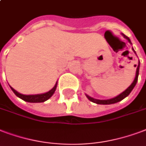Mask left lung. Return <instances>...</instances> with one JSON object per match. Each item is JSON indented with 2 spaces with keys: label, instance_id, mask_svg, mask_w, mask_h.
Wrapping results in <instances>:
<instances>
[{
  "label": "left lung",
  "instance_id": "left-lung-1",
  "mask_svg": "<svg viewBox=\"0 0 146 146\" xmlns=\"http://www.w3.org/2000/svg\"><path fill=\"white\" fill-rule=\"evenodd\" d=\"M124 37L125 39H127L129 42L131 43V41H130L129 38L127 36H125V34H122ZM133 50V48H132ZM135 52V50H134ZM139 66H140V63L139 62V64H138V66H137V69H136V74H135V78L134 81H133V83L131 84V85L129 86V87L125 90L123 93H122L120 95L117 96L115 98H113V99H110V100H96V99H93V98L90 97V96H89L88 95H86L87 98L89 100H90L91 102H93V103H95L96 104H102V105H110V104H113V103H118V102H119L121 100H122L124 98H125L126 96L129 95V93L132 92V90H133V88L135 87V84L137 83L138 81V76H139Z\"/></svg>",
  "mask_w": 146,
  "mask_h": 146
}]
</instances>
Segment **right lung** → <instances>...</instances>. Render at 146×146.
<instances>
[{
  "instance_id": "right-lung-1",
  "label": "right lung",
  "mask_w": 146,
  "mask_h": 146,
  "mask_svg": "<svg viewBox=\"0 0 146 146\" xmlns=\"http://www.w3.org/2000/svg\"><path fill=\"white\" fill-rule=\"evenodd\" d=\"M56 85H57V83H56V85L54 86V87L50 90L49 92L46 93H43V94H37V95H23V94H21L19 93L18 92H17L15 90H14L13 88L11 87V90L14 92V94L18 96L19 98H21V100H24L26 102H28V103H43L44 101H46L52 96L54 92L56 90Z\"/></svg>"
}]
</instances>
